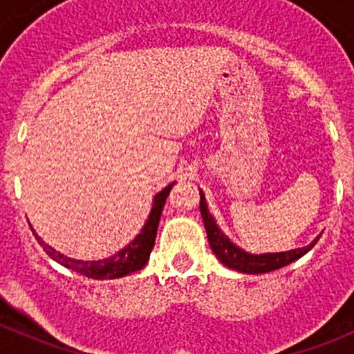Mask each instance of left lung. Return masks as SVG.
Instances as JSON below:
<instances>
[{
    "label": "left lung",
    "mask_w": 354,
    "mask_h": 354,
    "mask_svg": "<svg viewBox=\"0 0 354 354\" xmlns=\"http://www.w3.org/2000/svg\"><path fill=\"white\" fill-rule=\"evenodd\" d=\"M200 212H202V218H204V225H205V230H207V239H209V245H211L212 248V253H214L216 257L220 259L227 268L241 271V273L261 274V273H270V271L280 270V268H283V266L290 264V262L294 261H298V259L303 257L306 252H310L319 239V237H315L308 246L289 250V252L252 255V253L245 252V250H241L239 246L234 245L232 241L228 239V237L221 232L220 228H218L214 218H212L211 212H209L207 204H205V198L202 193H200Z\"/></svg>",
    "instance_id": "obj_1"
}]
</instances>
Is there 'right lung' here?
I'll use <instances>...</instances> for the list:
<instances>
[{
  "instance_id": "add662e5",
  "label": "right lung",
  "mask_w": 354,
  "mask_h": 354,
  "mask_svg": "<svg viewBox=\"0 0 354 354\" xmlns=\"http://www.w3.org/2000/svg\"><path fill=\"white\" fill-rule=\"evenodd\" d=\"M174 186V183L170 186H167L161 193L154 196V204H152V211H150L149 220L143 225L142 232L131 241L126 248H122L120 252H117L115 255L108 259H102V261H76V259H68L62 253L56 252L55 248H51L49 245H46L42 239L35 234L37 241L40 243V246L44 248V252L48 253L49 257L55 259L58 264L65 266L68 270L76 271V273L84 274L88 278H95V280H111V278H120L126 277V274L134 273V271L142 270L143 266L149 261V255L154 248L156 243V232H158L159 218H161L162 205L167 202V196L170 195V189Z\"/></svg>"
}]
</instances>
